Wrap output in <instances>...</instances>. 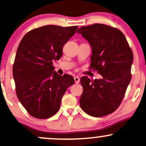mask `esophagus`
<instances>
[{"label":"esophagus","instance_id":"1","mask_svg":"<svg viewBox=\"0 0 146 146\" xmlns=\"http://www.w3.org/2000/svg\"><path fill=\"white\" fill-rule=\"evenodd\" d=\"M74 80H75V82L76 84H78V83H80V78H79L78 76H75V78H74Z\"/></svg>","mask_w":146,"mask_h":146}]
</instances>
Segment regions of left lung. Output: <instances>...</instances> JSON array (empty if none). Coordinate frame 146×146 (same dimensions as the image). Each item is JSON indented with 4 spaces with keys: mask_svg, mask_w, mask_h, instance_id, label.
Returning a JSON list of instances; mask_svg holds the SVG:
<instances>
[{
    "mask_svg": "<svg viewBox=\"0 0 146 146\" xmlns=\"http://www.w3.org/2000/svg\"><path fill=\"white\" fill-rule=\"evenodd\" d=\"M92 48L90 68L102 75L99 80L80 79L83 86L80 105L93 117L111 113L118 108L131 82L133 54L120 30L102 24L82 26L77 31Z\"/></svg>",
    "mask_w": 146,
    "mask_h": 146,
    "instance_id": "left-lung-1",
    "label": "left lung"
}]
</instances>
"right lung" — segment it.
<instances>
[{
    "label": "right lung",
    "instance_id": "1",
    "mask_svg": "<svg viewBox=\"0 0 146 146\" xmlns=\"http://www.w3.org/2000/svg\"><path fill=\"white\" fill-rule=\"evenodd\" d=\"M78 26L47 25L29 31L17 47L13 66L19 101L33 117L46 119L59 110L66 89L74 84L71 75L54 71V61Z\"/></svg>",
    "mask_w": 146,
    "mask_h": 146
}]
</instances>
